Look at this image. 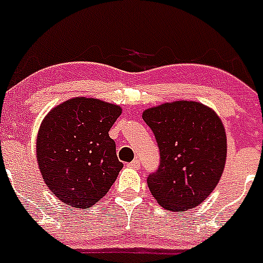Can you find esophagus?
Here are the masks:
<instances>
[{
    "instance_id": "esophagus-1",
    "label": "esophagus",
    "mask_w": 263,
    "mask_h": 263,
    "mask_svg": "<svg viewBox=\"0 0 263 263\" xmlns=\"http://www.w3.org/2000/svg\"><path fill=\"white\" fill-rule=\"evenodd\" d=\"M128 166H129V168L137 169V168H140V166H141V161H140L139 159H135L134 161H131V163L128 164Z\"/></svg>"
}]
</instances>
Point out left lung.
<instances>
[{"label": "left lung", "instance_id": "1", "mask_svg": "<svg viewBox=\"0 0 263 263\" xmlns=\"http://www.w3.org/2000/svg\"><path fill=\"white\" fill-rule=\"evenodd\" d=\"M142 119L160 150V165L147 177L151 195L169 211L198 206L215 190L227 161L220 117L200 102L177 100L145 109Z\"/></svg>", "mask_w": 263, "mask_h": 263}]
</instances>
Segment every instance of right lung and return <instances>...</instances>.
I'll return each mask as SVG.
<instances>
[{"label":"right lung","mask_w":263,"mask_h":263,"mask_svg":"<svg viewBox=\"0 0 263 263\" xmlns=\"http://www.w3.org/2000/svg\"><path fill=\"white\" fill-rule=\"evenodd\" d=\"M121 113L117 104L76 97L42 121L36 161L47 187L65 205L91 208L115 183L123 164L108 132Z\"/></svg>","instance_id":"1"}]
</instances>
